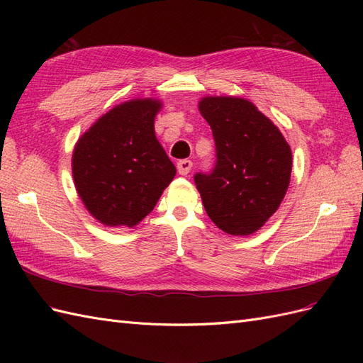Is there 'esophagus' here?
<instances>
[{
  "mask_svg": "<svg viewBox=\"0 0 363 363\" xmlns=\"http://www.w3.org/2000/svg\"><path fill=\"white\" fill-rule=\"evenodd\" d=\"M191 168H192V162H191V160H188V159H183V160L177 162V171H179V174H180V175L189 174Z\"/></svg>",
  "mask_w": 363,
  "mask_h": 363,
  "instance_id": "obj_1",
  "label": "esophagus"
}]
</instances>
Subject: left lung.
I'll use <instances>...</instances> for the list:
<instances>
[{
    "mask_svg": "<svg viewBox=\"0 0 363 363\" xmlns=\"http://www.w3.org/2000/svg\"><path fill=\"white\" fill-rule=\"evenodd\" d=\"M199 111L216 145L212 174L194 177L203 206L224 233L252 235L286 195L291 147L279 127L245 98L204 96Z\"/></svg>",
    "mask_w": 363,
    "mask_h": 363,
    "instance_id": "1",
    "label": "left lung"
}]
</instances>
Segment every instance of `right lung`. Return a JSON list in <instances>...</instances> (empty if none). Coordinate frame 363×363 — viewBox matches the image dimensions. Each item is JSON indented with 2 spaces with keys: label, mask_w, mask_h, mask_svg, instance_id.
<instances>
[{
  "label": "right lung",
  "mask_w": 363,
  "mask_h": 363,
  "mask_svg": "<svg viewBox=\"0 0 363 363\" xmlns=\"http://www.w3.org/2000/svg\"><path fill=\"white\" fill-rule=\"evenodd\" d=\"M159 98L115 106L87 128L72 151V179L84 207L107 227H135L175 175L156 138Z\"/></svg>",
  "instance_id": "right-lung-1"
}]
</instances>
